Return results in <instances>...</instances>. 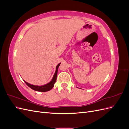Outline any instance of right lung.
I'll return each mask as SVG.
<instances>
[{
  "label": "right lung",
  "mask_w": 129,
  "mask_h": 129,
  "mask_svg": "<svg viewBox=\"0 0 129 129\" xmlns=\"http://www.w3.org/2000/svg\"><path fill=\"white\" fill-rule=\"evenodd\" d=\"M60 64V63L58 64L57 66H56V72H55V74H54V75L53 76V79L48 84H45L44 85H42V86H37V85H32V84H30L26 82V81H25V82L29 88H30L31 89H33V90H34L38 91H41V92H46V91L50 90V89H52L53 88L54 85V83H55V82L56 81L57 70H58V67H59Z\"/></svg>",
  "instance_id": "obj_1"
}]
</instances>
